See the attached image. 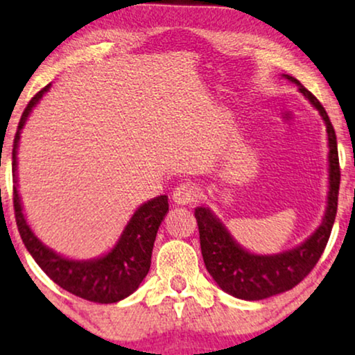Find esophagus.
<instances>
[{
	"label": "esophagus",
	"instance_id": "34e87169",
	"mask_svg": "<svg viewBox=\"0 0 355 355\" xmlns=\"http://www.w3.org/2000/svg\"><path fill=\"white\" fill-rule=\"evenodd\" d=\"M172 196L177 205H190V202L198 200V196H200V190H198L195 183H190V182L180 183V185L173 190Z\"/></svg>",
	"mask_w": 355,
	"mask_h": 355
}]
</instances>
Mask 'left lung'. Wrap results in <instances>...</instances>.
<instances>
[{
    "mask_svg": "<svg viewBox=\"0 0 355 355\" xmlns=\"http://www.w3.org/2000/svg\"><path fill=\"white\" fill-rule=\"evenodd\" d=\"M286 78L299 86V91L309 98L326 123L329 144L328 207H326L323 222L309 240L289 252L269 254V257L245 252L234 242L225 227L212 216L209 209L196 207L195 217L198 230H200L201 253L206 269L222 291L243 300L268 299L271 295L291 291L292 287L304 281L324 252L338 212L341 170H339L336 133H334L331 120L324 107L309 89H305L292 76H286Z\"/></svg>",
    "mask_w": 355,
    "mask_h": 355,
    "instance_id": "8db88e82",
    "label": "left lung"
}]
</instances>
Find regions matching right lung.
<instances>
[{
  "label": "right lung",
  "mask_w": 355,
  "mask_h": 355,
  "mask_svg": "<svg viewBox=\"0 0 355 355\" xmlns=\"http://www.w3.org/2000/svg\"><path fill=\"white\" fill-rule=\"evenodd\" d=\"M49 87L50 84L31 98L19 121L12 144L14 182H16V149L19 135L31 110L49 91ZM12 202L19 234L37 264L61 289L68 291L76 297H81L84 300L96 302V304H115L138 289L146 274L149 272L155 235H157L160 222L168 212V198L165 195L144 202L131 217L110 253L92 261H74V259L63 258L51 252L35 237L22 214L16 187L12 188Z\"/></svg>",
  "instance_id": "add662e5"
}]
</instances>
